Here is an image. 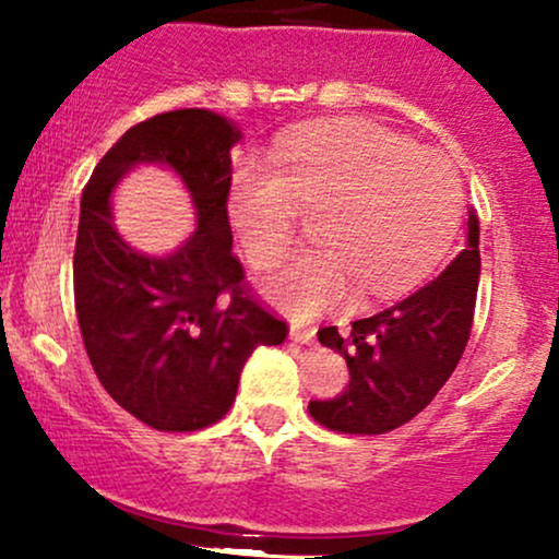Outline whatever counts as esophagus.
Returning <instances> with one entry per match:
<instances>
[{
  "label": "esophagus",
  "mask_w": 559,
  "mask_h": 559,
  "mask_svg": "<svg viewBox=\"0 0 559 559\" xmlns=\"http://www.w3.org/2000/svg\"><path fill=\"white\" fill-rule=\"evenodd\" d=\"M290 337L296 343H313V337H317V330L313 328H304V324H293L290 328Z\"/></svg>",
  "instance_id": "obj_1"
}]
</instances>
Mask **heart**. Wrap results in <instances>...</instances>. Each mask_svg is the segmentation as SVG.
Instances as JSON below:
<instances>
[{"instance_id": "obj_1", "label": "heart", "mask_w": 559, "mask_h": 559, "mask_svg": "<svg viewBox=\"0 0 559 559\" xmlns=\"http://www.w3.org/2000/svg\"><path fill=\"white\" fill-rule=\"evenodd\" d=\"M319 250L261 280L287 317L335 309L359 282L372 298L404 293L447 253L462 211L454 166L367 121L313 129L282 144L274 166L250 160L231 179L229 222L250 266H274L296 240L298 211H322Z\"/></svg>"}]
</instances>
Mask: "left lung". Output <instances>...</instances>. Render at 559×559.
<instances>
[{"label": "left lung", "mask_w": 559, "mask_h": 559, "mask_svg": "<svg viewBox=\"0 0 559 559\" xmlns=\"http://www.w3.org/2000/svg\"><path fill=\"white\" fill-rule=\"evenodd\" d=\"M480 227L467 211L465 250L436 280L367 319L350 322L348 337L319 330V343L341 350L348 388L328 401H309L311 417L330 430L380 436L419 415L447 385L473 328L480 280Z\"/></svg>", "instance_id": "left-lung-1"}]
</instances>
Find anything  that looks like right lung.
Masks as SVG:
<instances>
[{
    "mask_svg": "<svg viewBox=\"0 0 559 559\" xmlns=\"http://www.w3.org/2000/svg\"><path fill=\"white\" fill-rule=\"evenodd\" d=\"M240 140L213 110L160 112L112 144L81 195L73 293L86 356L112 401L155 430L218 423L248 356L287 335L231 255L229 153ZM140 165L174 170L197 209L191 237L160 257L131 249L111 224V192Z\"/></svg>",
    "mask_w": 559,
    "mask_h": 559,
    "instance_id": "add662e5",
    "label": "right lung"
}]
</instances>
